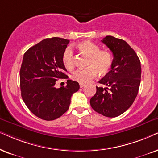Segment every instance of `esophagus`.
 <instances>
[{"label": "esophagus", "mask_w": 158, "mask_h": 158, "mask_svg": "<svg viewBox=\"0 0 158 158\" xmlns=\"http://www.w3.org/2000/svg\"><path fill=\"white\" fill-rule=\"evenodd\" d=\"M85 86V84H79V87H80V88H82Z\"/></svg>", "instance_id": "1"}]
</instances>
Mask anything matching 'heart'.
Listing matches in <instances>:
<instances>
[{"label": "heart", "mask_w": 158, "mask_h": 158, "mask_svg": "<svg viewBox=\"0 0 158 158\" xmlns=\"http://www.w3.org/2000/svg\"><path fill=\"white\" fill-rule=\"evenodd\" d=\"M77 48L81 54L88 56V68L77 70L71 76V79L80 84H86L95 77L97 73L106 74L110 70L113 64V56L108 50H100V47L90 41H82L77 45ZM63 64L68 69L74 66L73 53L70 48H67L62 56Z\"/></svg>", "instance_id": "1"}]
</instances>
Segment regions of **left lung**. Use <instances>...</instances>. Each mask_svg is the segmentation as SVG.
Segmentation results:
<instances>
[{"instance_id": "8db88e82", "label": "left lung", "mask_w": 158, "mask_h": 158, "mask_svg": "<svg viewBox=\"0 0 158 158\" xmlns=\"http://www.w3.org/2000/svg\"><path fill=\"white\" fill-rule=\"evenodd\" d=\"M102 42L113 52V64L110 71L99 81L106 87H96L90 105L97 113L114 118L127 110L137 95L141 64L135 51L126 41L106 36Z\"/></svg>"}]
</instances>
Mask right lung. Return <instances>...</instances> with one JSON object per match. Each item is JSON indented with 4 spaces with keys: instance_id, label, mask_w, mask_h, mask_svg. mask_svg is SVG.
I'll return each instance as SVG.
<instances>
[{
    "instance_id": "obj_1",
    "label": "right lung",
    "mask_w": 158,
    "mask_h": 158,
    "mask_svg": "<svg viewBox=\"0 0 158 158\" xmlns=\"http://www.w3.org/2000/svg\"><path fill=\"white\" fill-rule=\"evenodd\" d=\"M69 40L45 39L27 50L20 69L21 94L29 110L40 118L52 121L66 112L71 98L79 89L77 81L67 80L56 88L58 79H66L62 56Z\"/></svg>"
}]
</instances>
